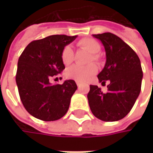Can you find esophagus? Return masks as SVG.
<instances>
[{"instance_id":"1","label":"esophagus","mask_w":153,"mask_h":153,"mask_svg":"<svg viewBox=\"0 0 153 153\" xmlns=\"http://www.w3.org/2000/svg\"><path fill=\"white\" fill-rule=\"evenodd\" d=\"M76 84H77V86H78V87H80V85H81V83H80V82H79V81H77Z\"/></svg>"}]
</instances>
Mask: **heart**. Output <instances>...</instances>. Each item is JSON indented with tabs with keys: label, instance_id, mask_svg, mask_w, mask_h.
I'll use <instances>...</instances> for the list:
<instances>
[{
	"label": "heart",
	"instance_id": "obj_1",
	"mask_svg": "<svg viewBox=\"0 0 153 153\" xmlns=\"http://www.w3.org/2000/svg\"><path fill=\"white\" fill-rule=\"evenodd\" d=\"M78 46L87 50L90 53L89 62H98L100 56L98 52L101 49L100 44L92 38H83L78 42ZM61 60L65 65H69L74 61V51L70 46L65 47L61 53ZM97 68L95 65H89L88 66L73 65L69 67L65 72V76L68 79L76 80L79 82H84L88 80L92 76L96 74Z\"/></svg>",
	"mask_w": 153,
	"mask_h": 153
}]
</instances>
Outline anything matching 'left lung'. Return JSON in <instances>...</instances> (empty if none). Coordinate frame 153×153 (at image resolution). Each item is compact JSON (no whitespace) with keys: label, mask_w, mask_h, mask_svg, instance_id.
<instances>
[{"label":"left lung","mask_w":153,"mask_h":153,"mask_svg":"<svg viewBox=\"0 0 153 153\" xmlns=\"http://www.w3.org/2000/svg\"><path fill=\"white\" fill-rule=\"evenodd\" d=\"M103 43L106 63L97 78L107 85L106 93L97 86L90 85L88 94L92 113L104 121L123 119L134 106L141 91L143 71L137 53L120 37L111 33L93 34Z\"/></svg>","instance_id":"obj_1"}]
</instances>
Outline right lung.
I'll use <instances>...</instances> for the list:
<instances>
[{"mask_svg": "<svg viewBox=\"0 0 153 153\" xmlns=\"http://www.w3.org/2000/svg\"><path fill=\"white\" fill-rule=\"evenodd\" d=\"M76 37L56 34L33 41L19 56L16 82L22 104L32 116L53 121L67 112L77 89L75 81L52 85L49 80L65 69L62 50Z\"/></svg>", "mask_w": 153, "mask_h": 153, "instance_id": "1", "label": "right lung"}]
</instances>
